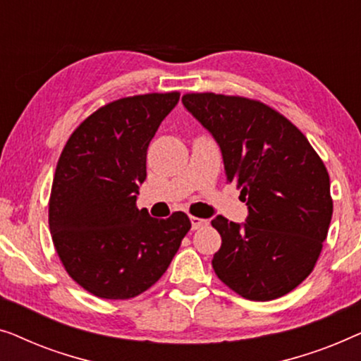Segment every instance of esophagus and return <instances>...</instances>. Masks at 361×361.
Masks as SVG:
<instances>
[{
  "instance_id": "34e87169",
  "label": "esophagus",
  "mask_w": 361,
  "mask_h": 361,
  "mask_svg": "<svg viewBox=\"0 0 361 361\" xmlns=\"http://www.w3.org/2000/svg\"><path fill=\"white\" fill-rule=\"evenodd\" d=\"M190 224H192V230H199V228H204L205 225H209V220H204V219H199V216H190Z\"/></svg>"
}]
</instances>
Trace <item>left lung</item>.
<instances>
[{
	"instance_id": "left-lung-1",
	"label": "left lung",
	"mask_w": 361,
	"mask_h": 361,
	"mask_svg": "<svg viewBox=\"0 0 361 361\" xmlns=\"http://www.w3.org/2000/svg\"><path fill=\"white\" fill-rule=\"evenodd\" d=\"M182 103L219 142L226 182L241 190V226L219 215L212 266L241 298L273 300L312 273L334 202L327 167L307 137L266 103L238 95L185 93Z\"/></svg>"
}]
</instances>
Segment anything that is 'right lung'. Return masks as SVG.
<instances>
[{
  "label": "right lung",
  "instance_id": "1",
  "mask_svg": "<svg viewBox=\"0 0 361 361\" xmlns=\"http://www.w3.org/2000/svg\"><path fill=\"white\" fill-rule=\"evenodd\" d=\"M179 92L110 102L87 116L59 157L49 228L67 274L103 299H131L156 284L190 230L184 212L152 219L136 207L147 146Z\"/></svg>",
  "mask_w": 361,
  "mask_h": 361
}]
</instances>
